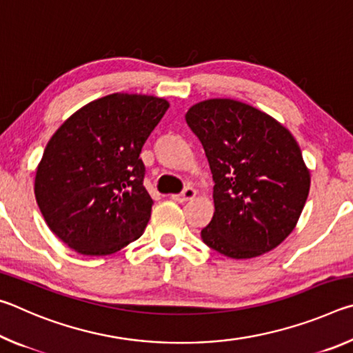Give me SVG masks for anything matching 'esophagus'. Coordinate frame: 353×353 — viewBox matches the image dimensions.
I'll return each mask as SVG.
<instances>
[{
	"mask_svg": "<svg viewBox=\"0 0 353 353\" xmlns=\"http://www.w3.org/2000/svg\"><path fill=\"white\" fill-rule=\"evenodd\" d=\"M196 196V190L193 187H187L185 188L181 194H172L171 199L172 201H177V202H185V201H190L193 199Z\"/></svg>",
	"mask_w": 353,
	"mask_h": 353,
	"instance_id": "1",
	"label": "esophagus"
}]
</instances>
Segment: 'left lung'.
<instances>
[{
	"label": "left lung",
	"instance_id": "1",
	"mask_svg": "<svg viewBox=\"0 0 353 353\" xmlns=\"http://www.w3.org/2000/svg\"><path fill=\"white\" fill-rule=\"evenodd\" d=\"M185 119L204 146L214 182V213L202 241L236 260L277 248L294 230L310 191L294 137L235 99L202 101Z\"/></svg>",
	"mask_w": 353,
	"mask_h": 353
}]
</instances>
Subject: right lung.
Segmentation results:
<instances>
[{
    "mask_svg": "<svg viewBox=\"0 0 353 353\" xmlns=\"http://www.w3.org/2000/svg\"><path fill=\"white\" fill-rule=\"evenodd\" d=\"M168 107L148 94H107L74 112L48 141L34 193L68 248L110 255L145 232L154 201L143 187L140 152Z\"/></svg>",
    "mask_w": 353,
    "mask_h": 353,
    "instance_id": "obj_1",
    "label": "right lung"
}]
</instances>
